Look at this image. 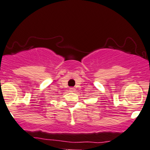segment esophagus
Segmentation results:
<instances>
[{
  "instance_id": "esophagus-1",
  "label": "esophagus",
  "mask_w": 150,
  "mask_h": 150,
  "mask_svg": "<svg viewBox=\"0 0 150 150\" xmlns=\"http://www.w3.org/2000/svg\"><path fill=\"white\" fill-rule=\"evenodd\" d=\"M69 91H70V92H75V89L74 88H70V89H69Z\"/></svg>"
}]
</instances>
